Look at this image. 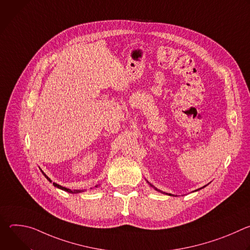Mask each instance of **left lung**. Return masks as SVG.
<instances>
[{
  "label": "left lung",
  "mask_w": 250,
  "mask_h": 250,
  "mask_svg": "<svg viewBox=\"0 0 250 250\" xmlns=\"http://www.w3.org/2000/svg\"><path fill=\"white\" fill-rule=\"evenodd\" d=\"M147 183H148V184H149V185H150V186H151V187H152V188H153V189H155V190H156V191H158V192H160V193H163V194H166V195H168V196H176V195H172V194H168V193H164V192H162V191H160V190H158V189H157V188H155V187H154V186H153V185H152V184H150V183H149V182H148V181H147ZM206 186H207V185H205V186H204V187H202V188H200V189H197V190H195V191H199V190H201V189H203V188H205V187H206ZM195 191H193V192H195Z\"/></svg>",
  "instance_id": "1"
}]
</instances>
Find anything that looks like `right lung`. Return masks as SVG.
<instances>
[{
    "label": "right lung",
    "instance_id": "obj_1",
    "mask_svg": "<svg viewBox=\"0 0 250 250\" xmlns=\"http://www.w3.org/2000/svg\"><path fill=\"white\" fill-rule=\"evenodd\" d=\"M42 174L45 176V178L46 179L49 181V182H51V180L49 179V178L42 172ZM53 186L54 187H56V188H58V189H61V190H63V191H65V192H68V193H72V194H77V193H81V192H84V190H70V189H68V188H65V187H62V186H60V185H58V184H56V183H53ZM99 185H97V186H95V187H98Z\"/></svg>",
    "mask_w": 250,
    "mask_h": 250
}]
</instances>
